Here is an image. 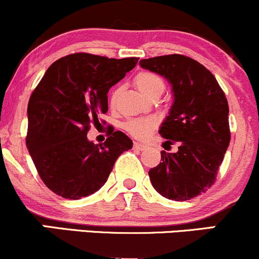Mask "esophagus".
Segmentation results:
<instances>
[{
    "instance_id": "obj_1",
    "label": "esophagus",
    "mask_w": 259,
    "mask_h": 259,
    "mask_svg": "<svg viewBox=\"0 0 259 259\" xmlns=\"http://www.w3.org/2000/svg\"><path fill=\"white\" fill-rule=\"evenodd\" d=\"M146 147L147 146H145V145H142V144H139V142H134V148H135V150L144 151Z\"/></svg>"
}]
</instances>
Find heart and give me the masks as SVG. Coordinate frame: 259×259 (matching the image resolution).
Returning a JSON list of instances; mask_svg holds the SVG:
<instances>
[{
    "mask_svg": "<svg viewBox=\"0 0 259 259\" xmlns=\"http://www.w3.org/2000/svg\"><path fill=\"white\" fill-rule=\"evenodd\" d=\"M134 84L144 96L150 100H157L165 90L164 79L159 74L148 72V70L136 74L134 78ZM119 92V89H114L109 94V106L112 108H114L117 105ZM156 127L157 121L153 118H136V119H130L123 124V129L133 138L139 140L147 139Z\"/></svg>",
    "mask_w": 259,
    "mask_h": 259,
    "instance_id": "heart-1",
    "label": "heart"
}]
</instances>
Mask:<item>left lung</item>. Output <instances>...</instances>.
I'll list each match as a JSON object with an SVG mask.
<instances>
[{
    "mask_svg": "<svg viewBox=\"0 0 259 259\" xmlns=\"http://www.w3.org/2000/svg\"><path fill=\"white\" fill-rule=\"evenodd\" d=\"M140 65L164 76L173 86L174 103L159 134L178 152H160L148 171L152 185L169 200L187 201L215 183L230 144L229 106L224 91L204 65L184 55L141 59Z\"/></svg>",
    "mask_w": 259,
    "mask_h": 259,
    "instance_id": "left-lung-1",
    "label": "left lung"
}]
</instances>
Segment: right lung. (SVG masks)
I'll return each mask as SVG.
<instances>
[{
	"mask_svg": "<svg viewBox=\"0 0 259 259\" xmlns=\"http://www.w3.org/2000/svg\"><path fill=\"white\" fill-rule=\"evenodd\" d=\"M138 61L73 53L50 65L32 91L26 147L41 180L56 195L79 200L99 191L118 157L132 150V140L114 129L102 145L86 135L108 111L109 89Z\"/></svg>",
	"mask_w": 259,
	"mask_h": 259,
	"instance_id": "add662e5",
	"label": "right lung"
}]
</instances>
